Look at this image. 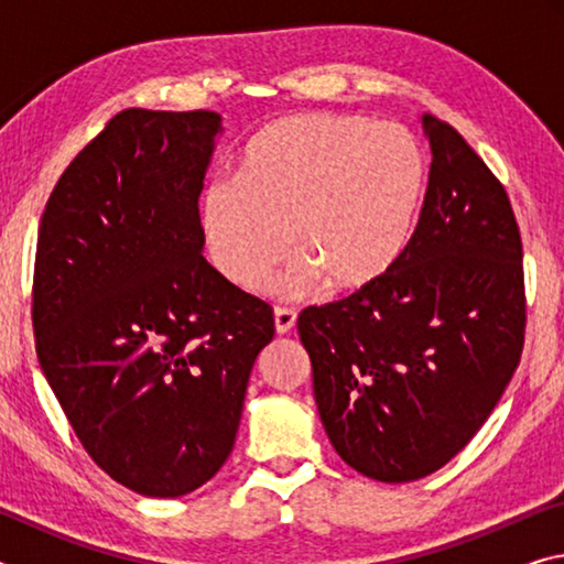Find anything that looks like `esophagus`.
I'll return each instance as SVG.
<instances>
[{
  "instance_id": "1",
  "label": "esophagus",
  "mask_w": 564,
  "mask_h": 564,
  "mask_svg": "<svg viewBox=\"0 0 564 564\" xmlns=\"http://www.w3.org/2000/svg\"><path fill=\"white\" fill-rule=\"evenodd\" d=\"M273 323H275V333H279V336H285V333H291L293 326H295V311L275 308L273 311Z\"/></svg>"
}]
</instances>
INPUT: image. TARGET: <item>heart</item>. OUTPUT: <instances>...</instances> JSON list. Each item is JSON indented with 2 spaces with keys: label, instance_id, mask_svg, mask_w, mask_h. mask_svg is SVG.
Segmentation results:
<instances>
[{
  "label": "heart",
  "instance_id": "b5f03b06",
  "mask_svg": "<svg viewBox=\"0 0 564 564\" xmlns=\"http://www.w3.org/2000/svg\"><path fill=\"white\" fill-rule=\"evenodd\" d=\"M423 188L425 156L410 131L350 113H295L248 141L236 178L204 188L198 218L214 265L238 289H259L293 238L303 261L275 289L323 279L352 291L403 256Z\"/></svg>",
  "mask_w": 564,
  "mask_h": 564
}]
</instances>
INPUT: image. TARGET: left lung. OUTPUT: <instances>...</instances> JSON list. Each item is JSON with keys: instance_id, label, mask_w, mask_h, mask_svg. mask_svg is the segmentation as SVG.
I'll use <instances>...</instances> for the list:
<instances>
[{"instance_id": "left-lung-1", "label": "left lung", "mask_w": 564, "mask_h": 564, "mask_svg": "<svg viewBox=\"0 0 564 564\" xmlns=\"http://www.w3.org/2000/svg\"><path fill=\"white\" fill-rule=\"evenodd\" d=\"M431 174L415 234L383 279L305 308L299 336L330 445L410 482L480 431L520 362L522 241L510 198L445 121L423 113Z\"/></svg>"}]
</instances>
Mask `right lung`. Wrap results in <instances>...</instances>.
I'll list each match as a JSON object with an SVG mask.
<instances>
[{
    "instance_id": "add662e5",
    "label": "right lung",
    "mask_w": 564,
    "mask_h": 564,
    "mask_svg": "<svg viewBox=\"0 0 564 564\" xmlns=\"http://www.w3.org/2000/svg\"><path fill=\"white\" fill-rule=\"evenodd\" d=\"M216 111L127 109L79 151L42 214L34 336L46 383L104 473L147 498L221 470L271 305L204 259L198 194Z\"/></svg>"
}]
</instances>
